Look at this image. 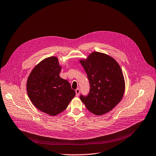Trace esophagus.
Wrapping results in <instances>:
<instances>
[{"label":"esophagus","mask_w":156,"mask_h":156,"mask_svg":"<svg viewBox=\"0 0 156 156\" xmlns=\"http://www.w3.org/2000/svg\"><path fill=\"white\" fill-rule=\"evenodd\" d=\"M79 93H80V90H79V89H77L76 90V96H79Z\"/></svg>","instance_id":"obj_1"}]
</instances>
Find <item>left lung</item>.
<instances>
[{
  "mask_svg": "<svg viewBox=\"0 0 156 156\" xmlns=\"http://www.w3.org/2000/svg\"><path fill=\"white\" fill-rule=\"evenodd\" d=\"M79 62L90 83L87 96L80 100L92 114L101 115L111 111L122 100L125 80L122 69L115 60L104 53L93 52Z\"/></svg>",
  "mask_w": 156,
  "mask_h": 156,
  "instance_id": "left-lung-1",
  "label": "left lung"
}]
</instances>
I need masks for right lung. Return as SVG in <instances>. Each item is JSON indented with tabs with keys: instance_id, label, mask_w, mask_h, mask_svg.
Segmentation results:
<instances>
[{
	"instance_id": "add662e5",
	"label": "right lung",
	"mask_w": 156,
	"mask_h": 156,
	"mask_svg": "<svg viewBox=\"0 0 156 156\" xmlns=\"http://www.w3.org/2000/svg\"><path fill=\"white\" fill-rule=\"evenodd\" d=\"M61 69L57 57L45 58L34 67L27 81V92L32 104L51 116L66 110L76 95L70 83L59 76Z\"/></svg>"
}]
</instances>
